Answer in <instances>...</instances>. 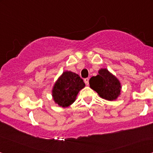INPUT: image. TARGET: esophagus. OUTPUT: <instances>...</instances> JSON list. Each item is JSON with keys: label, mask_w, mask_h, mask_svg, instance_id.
<instances>
[{"label": "esophagus", "mask_w": 153, "mask_h": 153, "mask_svg": "<svg viewBox=\"0 0 153 153\" xmlns=\"http://www.w3.org/2000/svg\"><path fill=\"white\" fill-rule=\"evenodd\" d=\"M84 82H85V85H88V83H89V79L88 78H85V79H84Z\"/></svg>", "instance_id": "1"}]
</instances>
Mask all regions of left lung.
Returning a JSON list of instances; mask_svg holds the SVG:
<instances>
[{"instance_id":"1","label":"left lung","mask_w":153,"mask_h":153,"mask_svg":"<svg viewBox=\"0 0 153 153\" xmlns=\"http://www.w3.org/2000/svg\"><path fill=\"white\" fill-rule=\"evenodd\" d=\"M89 84L100 97L108 101L116 100L120 96L122 88L120 81L106 68H101L97 76H92Z\"/></svg>"}]
</instances>
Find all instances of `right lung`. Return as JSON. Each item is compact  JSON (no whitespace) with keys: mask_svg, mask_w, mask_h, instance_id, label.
I'll use <instances>...</instances> for the list:
<instances>
[{"mask_svg":"<svg viewBox=\"0 0 153 153\" xmlns=\"http://www.w3.org/2000/svg\"><path fill=\"white\" fill-rule=\"evenodd\" d=\"M83 79L76 73L65 71L52 88V97L59 106L66 108L75 102L79 92L85 87Z\"/></svg>","mask_w":153,"mask_h":153,"instance_id":"1","label":"right lung"}]
</instances>
